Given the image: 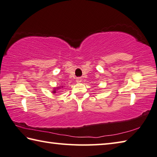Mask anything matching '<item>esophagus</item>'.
Wrapping results in <instances>:
<instances>
[{"label":"esophagus","mask_w":157,"mask_h":157,"mask_svg":"<svg viewBox=\"0 0 157 157\" xmlns=\"http://www.w3.org/2000/svg\"><path fill=\"white\" fill-rule=\"evenodd\" d=\"M76 82H81V78H76Z\"/></svg>","instance_id":"34e87169"}]
</instances>
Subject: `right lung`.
Returning a JSON list of instances; mask_svg holds the SVG:
<instances>
[{
	"label": "right lung",
	"instance_id": "add662e5",
	"mask_svg": "<svg viewBox=\"0 0 157 157\" xmlns=\"http://www.w3.org/2000/svg\"><path fill=\"white\" fill-rule=\"evenodd\" d=\"M60 88H61V87H56V88H54V90H53V91H52V93H53V94L56 93V91H57V90H59Z\"/></svg>",
	"mask_w": 157,
	"mask_h": 157
}]
</instances>
